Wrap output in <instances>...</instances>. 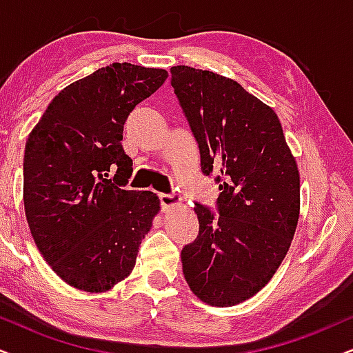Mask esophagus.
I'll return each mask as SVG.
<instances>
[{"label": "esophagus", "instance_id": "1", "mask_svg": "<svg viewBox=\"0 0 353 353\" xmlns=\"http://www.w3.org/2000/svg\"><path fill=\"white\" fill-rule=\"evenodd\" d=\"M159 202H161L164 212H168V210H171L172 207L181 205V197L176 194H159Z\"/></svg>", "mask_w": 353, "mask_h": 353}]
</instances>
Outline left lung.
Returning a JSON list of instances; mask_svg holds the SVG:
<instances>
[{
    "label": "left lung",
    "mask_w": 353,
    "mask_h": 353,
    "mask_svg": "<svg viewBox=\"0 0 353 353\" xmlns=\"http://www.w3.org/2000/svg\"><path fill=\"white\" fill-rule=\"evenodd\" d=\"M171 84L202 172H215L220 189V215L195 203L199 236L182 249V272L207 305H238L264 288L287 256L300 216V172L274 109L234 79L179 65Z\"/></svg>",
    "instance_id": "8db88e82"
}]
</instances>
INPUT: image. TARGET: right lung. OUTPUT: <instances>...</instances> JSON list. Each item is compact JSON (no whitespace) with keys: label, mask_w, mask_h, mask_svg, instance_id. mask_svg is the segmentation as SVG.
<instances>
[{"label":"right lung","mask_w":353,"mask_h":353,"mask_svg":"<svg viewBox=\"0 0 353 353\" xmlns=\"http://www.w3.org/2000/svg\"><path fill=\"white\" fill-rule=\"evenodd\" d=\"M168 71L112 63L58 92L29 133L24 210L40 254L83 292H107L130 275L158 195L125 190L133 168L123 123Z\"/></svg>","instance_id":"1"}]
</instances>
